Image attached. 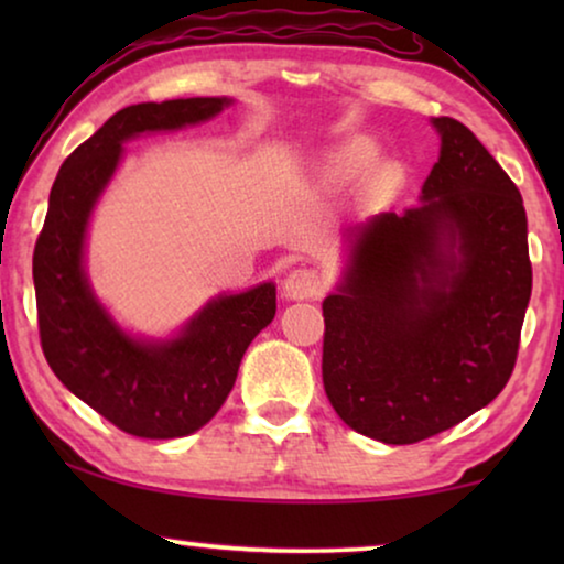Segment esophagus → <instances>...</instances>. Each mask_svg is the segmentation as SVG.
Listing matches in <instances>:
<instances>
[{
  "instance_id": "34e87169",
  "label": "esophagus",
  "mask_w": 564,
  "mask_h": 564,
  "mask_svg": "<svg viewBox=\"0 0 564 564\" xmlns=\"http://www.w3.org/2000/svg\"><path fill=\"white\" fill-rule=\"evenodd\" d=\"M282 292L288 300H313L323 292V276L315 269H292L284 276Z\"/></svg>"
}]
</instances>
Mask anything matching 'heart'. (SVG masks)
<instances>
[{"label": "heart", "instance_id": "heart-1", "mask_svg": "<svg viewBox=\"0 0 564 564\" xmlns=\"http://www.w3.org/2000/svg\"><path fill=\"white\" fill-rule=\"evenodd\" d=\"M372 161H375L372 145L367 141H351L336 153L330 169H334V174L341 176V180H351V176H359L361 172H367V169L372 166Z\"/></svg>", "mask_w": 564, "mask_h": 564}]
</instances>
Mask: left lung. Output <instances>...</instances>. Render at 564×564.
<instances>
[{
	"label": "left lung",
	"instance_id": "obj_1",
	"mask_svg": "<svg viewBox=\"0 0 564 564\" xmlns=\"http://www.w3.org/2000/svg\"><path fill=\"white\" fill-rule=\"evenodd\" d=\"M442 151L405 213L349 228L323 300V388L346 426L415 444L498 398L531 297L523 199L488 149L434 118Z\"/></svg>",
	"mask_w": 564,
	"mask_h": 564
}]
</instances>
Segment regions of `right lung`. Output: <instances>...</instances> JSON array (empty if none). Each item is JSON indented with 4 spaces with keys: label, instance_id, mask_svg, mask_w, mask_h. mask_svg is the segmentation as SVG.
<instances>
[{
    "label": "right lung",
    "instance_id": "right-lung-1",
    "mask_svg": "<svg viewBox=\"0 0 564 564\" xmlns=\"http://www.w3.org/2000/svg\"><path fill=\"white\" fill-rule=\"evenodd\" d=\"M228 97L141 102L115 112L58 169L48 215L33 253L37 328L53 375L115 423L141 438H176L203 429L228 392L249 344L276 313L274 282L218 295L172 338L122 330L91 290L84 243L97 199L141 133L180 130L215 118Z\"/></svg>",
    "mask_w": 564,
    "mask_h": 564
}]
</instances>
